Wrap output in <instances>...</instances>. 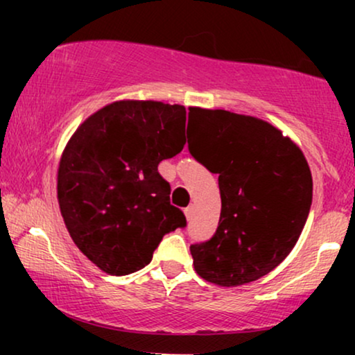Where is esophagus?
<instances>
[{"label":"esophagus","instance_id":"34e87169","mask_svg":"<svg viewBox=\"0 0 355 355\" xmlns=\"http://www.w3.org/2000/svg\"><path fill=\"white\" fill-rule=\"evenodd\" d=\"M183 211H185V217H187V220H189V222H190L191 217H193V207H187V209L183 210Z\"/></svg>","mask_w":355,"mask_h":355}]
</instances>
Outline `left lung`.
Here are the masks:
<instances>
[{"mask_svg": "<svg viewBox=\"0 0 355 355\" xmlns=\"http://www.w3.org/2000/svg\"><path fill=\"white\" fill-rule=\"evenodd\" d=\"M189 150L218 173L217 232L190 247L195 272L220 287L267 275L291 254L312 205V173L302 150L260 118L193 107Z\"/></svg>", "mask_w": 355, "mask_h": 355, "instance_id": "8db88e82", "label": "left lung"}]
</instances>
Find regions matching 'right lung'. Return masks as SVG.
Segmentation results:
<instances>
[{"label": "right lung", "instance_id": "1", "mask_svg": "<svg viewBox=\"0 0 355 355\" xmlns=\"http://www.w3.org/2000/svg\"><path fill=\"white\" fill-rule=\"evenodd\" d=\"M187 110L153 100L100 108L73 133L58 165V203L81 254L110 275L148 266L165 234L185 227L158 164L185 145Z\"/></svg>", "mask_w": 355, "mask_h": 355}]
</instances>
